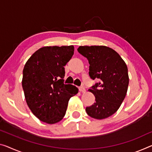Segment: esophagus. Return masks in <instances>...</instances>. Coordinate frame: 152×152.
<instances>
[{"label": "esophagus", "instance_id": "34e87169", "mask_svg": "<svg viewBox=\"0 0 152 152\" xmlns=\"http://www.w3.org/2000/svg\"><path fill=\"white\" fill-rule=\"evenodd\" d=\"M79 90H80V92H86V88L83 86H80V87H79Z\"/></svg>", "mask_w": 152, "mask_h": 152}]
</instances>
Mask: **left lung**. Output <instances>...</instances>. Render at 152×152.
<instances>
[{"label": "left lung", "instance_id": "1", "mask_svg": "<svg viewBox=\"0 0 152 152\" xmlns=\"http://www.w3.org/2000/svg\"><path fill=\"white\" fill-rule=\"evenodd\" d=\"M77 51L88 60L90 78L99 81L89 89L95 102L86 107V113L97 120L108 118L118 111L126 95V64L115 50L106 46H79Z\"/></svg>", "mask_w": 152, "mask_h": 152}]
</instances>
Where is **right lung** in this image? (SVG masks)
I'll return each mask as SVG.
<instances>
[{
    "mask_svg": "<svg viewBox=\"0 0 152 152\" xmlns=\"http://www.w3.org/2000/svg\"><path fill=\"white\" fill-rule=\"evenodd\" d=\"M73 53V45L43 47L26 63L22 78L25 99L42 122L52 124L62 120L69 99L77 94V88L64 83V66Z\"/></svg>",
    "mask_w": 152,
    "mask_h": 152,
    "instance_id": "add662e5",
    "label": "right lung"
}]
</instances>
